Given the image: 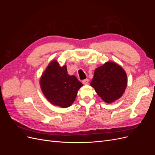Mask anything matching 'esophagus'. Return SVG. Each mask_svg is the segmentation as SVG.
<instances>
[{
  "mask_svg": "<svg viewBox=\"0 0 155 155\" xmlns=\"http://www.w3.org/2000/svg\"><path fill=\"white\" fill-rule=\"evenodd\" d=\"M83 85H87V84L88 83V79H84V80L83 81Z\"/></svg>",
  "mask_w": 155,
  "mask_h": 155,
  "instance_id": "1",
  "label": "esophagus"
}]
</instances>
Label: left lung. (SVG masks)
I'll list each match as a JSON object with an SVG mask.
<instances>
[{"label": "left lung", "instance_id": "8db88e82", "mask_svg": "<svg viewBox=\"0 0 155 155\" xmlns=\"http://www.w3.org/2000/svg\"><path fill=\"white\" fill-rule=\"evenodd\" d=\"M127 85L124 69L115 62L107 61L94 70L91 86L103 101L111 104L123 96Z\"/></svg>", "mask_w": 155, "mask_h": 155}]
</instances>
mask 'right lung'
<instances>
[{"label":"right lung","instance_id":"add662e5","mask_svg":"<svg viewBox=\"0 0 155 155\" xmlns=\"http://www.w3.org/2000/svg\"><path fill=\"white\" fill-rule=\"evenodd\" d=\"M39 84L50 104L61 108L72 105L78 91L83 86L76 76L68 74L66 65L60 66L55 59L51 61L42 74Z\"/></svg>","mask_w":155,"mask_h":155}]
</instances>
